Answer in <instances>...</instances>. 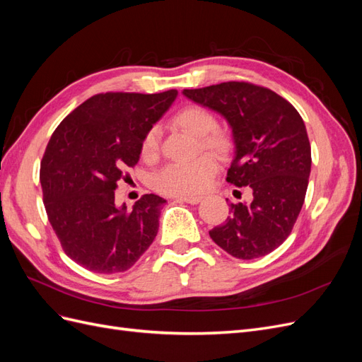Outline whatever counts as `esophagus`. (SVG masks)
<instances>
[{
    "label": "esophagus",
    "mask_w": 362,
    "mask_h": 362,
    "mask_svg": "<svg viewBox=\"0 0 362 362\" xmlns=\"http://www.w3.org/2000/svg\"><path fill=\"white\" fill-rule=\"evenodd\" d=\"M201 196H180V198H177L175 201L178 202H187V204H198L201 202Z\"/></svg>",
    "instance_id": "esophagus-1"
}]
</instances>
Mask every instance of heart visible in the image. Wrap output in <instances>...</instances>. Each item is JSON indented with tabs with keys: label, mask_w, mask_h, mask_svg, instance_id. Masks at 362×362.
<instances>
[{
	"label": "heart",
	"mask_w": 362,
	"mask_h": 362,
	"mask_svg": "<svg viewBox=\"0 0 362 362\" xmlns=\"http://www.w3.org/2000/svg\"><path fill=\"white\" fill-rule=\"evenodd\" d=\"M173 124L185 133L198 139L201 149L225 158L233 149V140L223 131H218L217 117L201 105H185L175 113ZM160 129L151 127L141 140L140 154L145 160L158 156ZM211 154H202L187 163H172L157 173L154 189L168 196H193L202 193L211 184L217 172V161Z\"/></svg>",
	"instance_id": "1"
}]
</instances>
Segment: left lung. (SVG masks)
Listing matches in <instances>:
<instances>
[{
    "instance_id": "1",
    "label": "left lung",
    "mask_w": 362,
    "mask_h": 362,
    "mask_svg": "<svg viewBox=\"0 0 362 362\" xmlns=\"http://www.w3.org/2000/svg\"><path fill=\"white\" fill-rule=\"evenodd\" d=\"M182 93L228 120L235 152L226 181L254 194L250 204H229L231 216L210 237L240 259L270 254L290 235L308 189L311 145L303 119L278 93L246 81Z\"/></svg>"
}]
</instances>
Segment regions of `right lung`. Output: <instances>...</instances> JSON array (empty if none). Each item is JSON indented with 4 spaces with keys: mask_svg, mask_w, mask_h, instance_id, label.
Instances as JSON below:
<instances>
[{
    "mask_svg": "<svg viewBox=\"0 0 362 362\" xmlns=\"http://www.w3.org/2000/svg\"><path fill=\"white\" fill-rule=\"evenodd\" d=\"M178 92L98 93L62 120L40 163L48 221L71 259L95 273L125 272L158 233L163 204L144 194L133 210L116 206L117 181L140 158L146 131Z\"/></svg>",
    "mask_w": 362,
    "mask_h": 362,
    "instance_id": "add662e5",
    "label": "right lung"
}]
</instances>
